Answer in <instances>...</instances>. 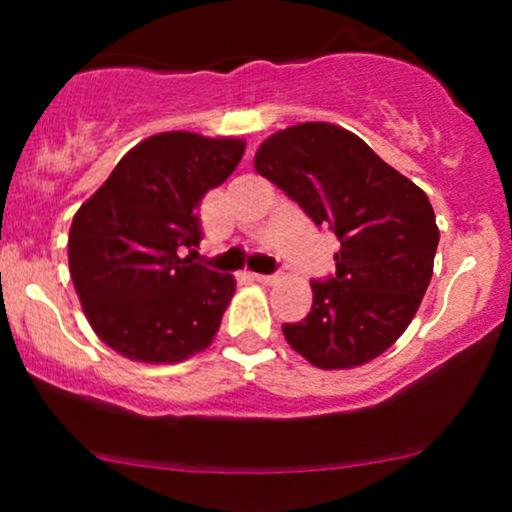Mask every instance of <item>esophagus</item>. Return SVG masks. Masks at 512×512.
Returning <instances> with one entry per match:
<instances>
[{
	"label": "esophagus",
	"instance_id": "1",
	"mask_svg": "<svg viewBox=\"0 0 512 512\" xmlns=\"http://www.w3.org/2000/svg\"><path fill=\"white\" fill-rule=\"evenodd\" d=\"M252 279L260 281V284H264V286H269V284H274L276 276H272V274H252Z\"/></svg>",
	"mask_w": 512,
	"mask_h": 512
}]
</instances>
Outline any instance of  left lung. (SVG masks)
<instances>
[{
	"label": "left lung",
	"instance_id": "1",
	"mask_svg": "<svg viewBox=\"0 0 512 512\" xmlns=\"http://www.w3.org/2000/svg\"><path fill=\"white\" fill-rule=\"evenodd\" d=\"M255 168L342 245L334 276L310 281V313L281 325L286 342L325 370L373 361L402 337L431 281L440 233L426 192L330 122L272 134Z\"/></svg>",
	"mask_w": 512,
	"mask_h": 512
}]
</instances>
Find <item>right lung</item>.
<instances>
[{"mask_svg":"<svg viewBox=\"0 0 512 512\" xmlns=\"http://www.w3.org/2000/svg\"><path fill=\"white\" fill-rule=\"evenodd\" d=\"M243 154L240 139L154 134L74 214L69 274L93 332L117 354L178 363L211 344L236 279L181 250L199 248V202Z\"/></svg>","mask_w":512,"mask_h":512,"instance_id":"right-lung-1","label":"right lung"}]
</instances>
